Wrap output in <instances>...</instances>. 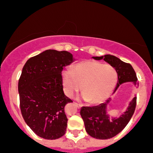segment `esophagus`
<instances>
[{"label":"esophagus","mask_w":153,"mask_h":153,"mask_svg":"<svg viewBox=\"0 0 153 153\" xmlns=\"http://www.w3.org/2000/svg\"><path fill=\"white\" fill-rule=\"evenodd\" d=\"M75 105H76V106L78 108V109H80V108H81V106H82V105H81V104H77V103H75Z\"/></svg>","instance_id":"esophagus-1"}]
</instances>
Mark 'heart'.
<instances>
[{
    "mask_svg": "<svg viewBox=\"0 0 153 153\" xmlns=\"http://www.w3.org/2000/svg\"><path fill=\"white\" fill-rule=\"evenodd\" d=\"M62 84L68 97L81 89V99L92 104H100L109 98L118 82V73L110 65L95 61H84L71 69L61 72Z\"/></svg>",
    "mask_w": 153,
    "mask_h": 153,
    "instance_id": "obj_1",
    "label": "heart"
}]
</instances>
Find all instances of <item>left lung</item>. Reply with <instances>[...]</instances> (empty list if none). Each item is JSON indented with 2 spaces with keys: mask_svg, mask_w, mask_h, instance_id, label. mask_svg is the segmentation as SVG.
I'll list each match as a JSON object with an SVG mask.
<instances>
[{
  "mask_svg": "<svg viewBox=\"0 0 153 153\" xmlns=\"http://www.w3.org/2000/svg\"><path fill=\"white\" fill-rule=\"evenodd\" d=\"M95 60L104 59L106 63L114 67L118 73V83L113 93L124 83H132L138 87V78L135 70L129 64H126L117 57L112 55H105L101 57H92ZM136 94L129 101L124 112L118 117L111 116L107 112V104L111 101L108 98L106 102L98 106H83L80 114L84 120L86 132L90 136L98 139H108L118 135L124 129L130 121L136 106Z\"/></svg>",
  "mask_w": 153,
  "mask_h": 153,
  "instance_id": "8db88e82",
  "label": "left lung"
}]
</instances>
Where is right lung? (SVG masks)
I'll list each match as a JSON object with an SVG mask.
<instances>
[{"label":"right lung","instance_id":"right-lung-1","mask_svg":"<svg viewBox=\"0 0 153 153\" xmlns=\"http://www.w3.org/2000/svg\"><path fill=\"white\" fill-rule=\"evenodd\" d=\"M75 59L67 51L47 49L29 58L18 81L23 118L41 138L54 140L66 133L64 106L72 100L63 90L61 72Z\"/></svg>","mask_w":153,"mask_h":153}]
</instances>
